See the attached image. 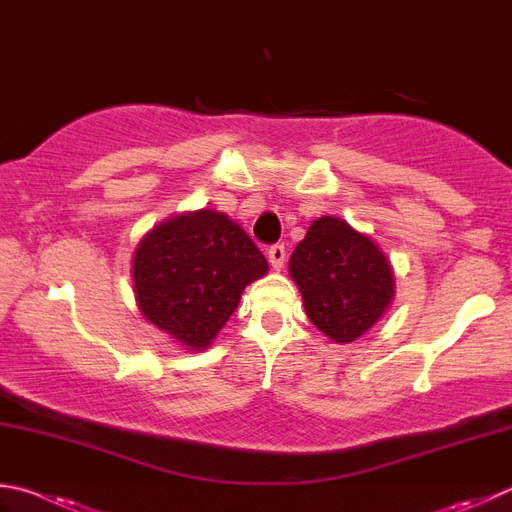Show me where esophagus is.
Returning a JSON list of instances; mask_svg holds the SVG:
<instances>
[{
  "label": "esophagus",
  "mask_w": 512,
  "mask_h": 512,
  "mask_svg": "<svg viewBox=\"0 0 512 512\" xmlns=\"http://www.w3.org/2000/svg\"><path fill=\"white\" fill-rule=\"evenodd\" d=\"M268 262H271L275 271H282L286 262V248L282 244H275L268 248Z\"/></svg>",
  "instance_id": "34e87169"
}]
</instances>
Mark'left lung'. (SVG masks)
Masks as SVG:
<instances>
[{
  "mask_svg": "<svg viewBox=\"0 0 512 512\" xmlns=\"http://www.w3.org/2000/svg\"><path fill=\"white\" fill-rule=\"evenodd\" d=\"M309 320L347 345L383 318L394 300V268L367 235L338 217H320L288 259Z\"/></svg>",
  "mask_w": 512,
  "mask_h": 512,
  "instance_id": "left-lung-1",
  "label": "left lung"
}]
</instances>
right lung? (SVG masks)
I'll use <instances>...</instances> for the list:
<instances>
[{"label": "right lung", "instance_id": "right-lung-1", "mask_svg": "<svg viewBox=\"0 0 512 512\" xmlns=\"http://www.w3.org/2000/svg\"><path fill=\"white\" fill-rule=\"evenodd\" d=\"M266 273L262 250L217 210L183 212L154 226L132 259L143 318L190 351L210 347L244 288Z\"/></svg>", "mask_w": 512, "mask_h": 512}]
</instances>
